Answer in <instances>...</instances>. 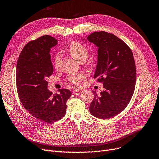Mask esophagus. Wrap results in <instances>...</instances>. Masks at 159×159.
Instances as JSON below:
<instances>
[{
  "label": "esophagus",
  "instance_id": "34e87169",
  "mask_svg": "<svg viewBox=\"0 0 159 159\" xmlns=\"http://www.w3.org/2000/svg\"><path fill=\"white\" fill-rule=\"evenodd\" d=\"M80 93V91L79 89H75V90H73V94H75V95H78Z\"/></svg>",
  "mask_w": 159,
  "mask_h": 159
}]
</instances>
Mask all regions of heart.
Returning a JSON list of instances; mask_svg holds the SVG:
<instances>
[{"label": "heart", "mask_w": 159, "mask_h": 159, "mask_svg": "<svg viewBox=\"0 0 159 159\" xmlns=\"http://www.w3.org/2000/svg\"><path fill=\"white\" fill-rule=\"evenodd\" d=\"M68 51L70 54L77 59L79 62L85 61L88 57L89 51L88 48L80 43L74 42L72 43L68 47ZM61 52H58L54 56V65L57 66L61 60ZM86 77V75L83 73H79L77 74H71L67 77V81L75 86H79L81 81H82Z\"/></svg>", "instance_id": "obj_1"}]
</instances>
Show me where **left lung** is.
<instances>
[{"mask_svg":"<svg viewBox=\"0 0 159 159\" xmlns=\"http://www.w3.org/2000/svg\"><path fill=\"white\" fill-rule=\"evenodd\" d=\"M88 39L98 47L94 78L104 88L99 96L93 91L89 111L96 118L109 119L126 107L134 94L136 68L133 54L123 41L107 32H94Z\"/></svg>","mask_w":159,"mask_h":159,"instance_id":"8db88e82","label":"left lung"}]
</instances>
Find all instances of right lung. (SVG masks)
Instances as JSON below:
<instances>
[{"label":"right lung","mask_w":159,"mask_h":159,"mask_svg":"<svg viewBox=\"0 0 159 159\" xmlns=\"http://www.w3.org/2000/svg\"><path fill=\"white\" fill-rule=\"evenodd\" d=\"M57 41L48 35L29 41L19 56L16 70V88L20 100L34 118L51 123L64 117L66 102L71 93L59 89L52 94L48 89L47 79L54 71L50 59V48Z\"/></svg>","instance_id":"1"}]
</instances>
